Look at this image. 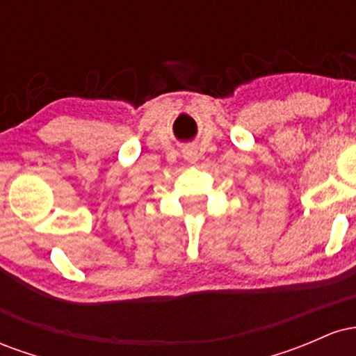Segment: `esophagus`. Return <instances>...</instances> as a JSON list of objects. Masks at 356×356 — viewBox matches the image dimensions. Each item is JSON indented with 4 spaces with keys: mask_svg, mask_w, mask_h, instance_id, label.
I'll use <instances>...</instances> for the list:
<instances>
[{
    "mask_svg": "<svg viewBox=\"0 0 356 356\" xmlns=\"http://www.w3.org/2000/svg\"><path fill=\"white\" fill-rule=\"evenodd\" d=\"M184 159H186L189 164H195V162H197V159H199L197 150H195L194 147H187V149L184 150Z\"/></svg>",
    "mask_w": 356,
    "mask_h": 356,
    "instance_id": "1",
    "label": "esophagus"
}]
</instances>
